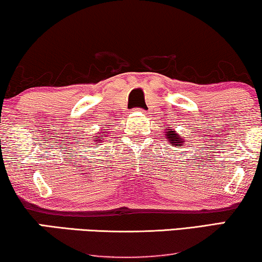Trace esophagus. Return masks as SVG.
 <instances>
[{
	"mask_svg": "<svg viewBox=\"0 0 262 262\" xmlns=\"http://www.w3.org/2000/svg\"><path fill=\"white\" fill-rule=\"evenodd\" d=\"M135 111L140 112V114H141V112H144V110H142V108H135Z\"/></svg>",
	"mask_w": 262,
	"mask_h": 262,
	"instance_id": "obj_1",
	"label": "esophagus"
}]
</instances>
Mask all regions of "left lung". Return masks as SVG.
<instances>
[{"instance_id":"obj_1","label":"left lung","mask_w":262,"mask_h":262,"mask_svg":"<svg viewBox=\"0 0 262 262\" xmlns=\"http://www.w3.org/2000/svg\"><path fill=\"white\" fill-rule=\"evenodd\" d=\"M167 138L168 140H169V142H171V145H175V146L181 145V141H183V139L179 138V135L175 134L174 130H171V129H169V132H168Z\"/></svg>"}]
</instances>
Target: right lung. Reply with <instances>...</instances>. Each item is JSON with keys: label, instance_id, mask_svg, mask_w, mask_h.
Listing matches in <instances>:
<instances>
[{"label": "right lung", "instance_id": "1", "mask_svg": "<svg viewBox=\"0 0 262 262\" xmlns=\"http://www.w3.org/2000/svg\"><path fill=\"white\" fill-rule=\"evenodd\" d=\"M95 139H98V138H95Z\"/></svg>", "mask_w": 262, "mask_h": 262}]
</instances>
